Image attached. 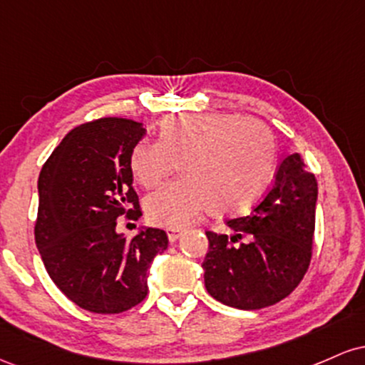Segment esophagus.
Listing matches in <instances>:
<instances>
[{"label": "esophagus", "mask_w": 365, "mask_h": 365, "mask_svg": "<svg viewBox=\"0 0 365 365\" xmlns=\"http://www.w3.org/2000/svg\"><path fill=\"white\" fill-rule=\"evenodd\" d=\"M166 232H168L170 242H177L178 238L183 235V228H168Z\"/></svg>", "instance_id": "1"}]
</instances>
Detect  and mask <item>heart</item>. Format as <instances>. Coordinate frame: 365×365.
Returning a JSON list of instances; mask_svg holds the SVG:
<instances>
[{"instance_id":"b5f03b06","label":"heart","mask_w":365,"mask_h":365,"mask_svg":"<svg viewBox=\"0 0 365 365\" xmlns=\"http://www.w3.org/2000/svg\"><path fill=\"white\" fill-rule=\"evenodd\" d=\"M278 161L273 130L261 120L230 113L166 116L159 140H140L130 153V171L145 188L173 171L182 177L145 199L154 223L185 226L206 209L212 215L245 211L269 185Z\"/></svg>"}]
</instances>
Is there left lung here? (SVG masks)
<instances>
[{"instance_id":"left-lung-1","label":"left lung","mask_w":365,"mask_h":365,"mask_svg":"<svg viewBox=\"0 0 365 365\" xmlns=\"http://www.w3.org/2000/svg\"><path fill=\"white\" fill-rule=\"evenodd\" d=\"M316 200L317 180L300 154L284 158L250 215L225 221L233 235L206 232L202 269L209 295L244 311L269 307L290 295L311 264ZM237 241L240 246L232 245Z\"/></svg>"}]
</instances>
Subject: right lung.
I'll return each mask as SVG.
<instances>
[{
	"instance_id": "obj_1",
	"label": "right lung",
	"mask_w": 365,
	"mask_h": 365,
	"mask_svg": "<svg viewBox=\"0 0 365 365\" xmlns=\"http://www.w3.org/2000/svg\"><path fill=\"white\" fill-rule=\"evenodd\" d=\"M142 123L99 118L65 135L39 175L36 245L66 299L94 314H120L148 295V271L168 247L165 230L133 238L116 233V217L139 220L130 153Z\"/></svg>"
}]
</instances>
